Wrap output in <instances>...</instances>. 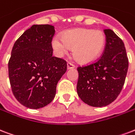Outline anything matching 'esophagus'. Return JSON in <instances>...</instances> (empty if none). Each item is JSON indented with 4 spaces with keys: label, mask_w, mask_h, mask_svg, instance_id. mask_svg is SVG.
I'll return each mask as SVG.
<instances>
[{
    "label": "esophagus",
    "mask_w": 135,
    "mask_h": 135,
    "mask_svg": "<svg viewBox=\"0 0 135 135\" xmlns=\"http://www.w3.org/2000/svg\"><path fill=\"white\" fill-rule=\"evenodd\" d=\"M75 68V66L72 64L68 62L67 63V69H74Z\"/></svg>",
    "instance_id": "1"
}]
</instances>
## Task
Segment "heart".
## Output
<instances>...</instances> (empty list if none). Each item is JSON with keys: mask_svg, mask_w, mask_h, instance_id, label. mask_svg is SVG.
Masks as SVG:
<instances>
[{"mask_svg": "<svg viewBox=\"0 0 135 135\" xmlns=\"http://www.w3.org/2000/svg\"><path fill=\"white\" fill-rule=\"evenodd\" d=\"M105 38L100 30L76 28L64 32L61 38L55 36L51 45L56 54L64 56L72 48V54L81 64H90L99 56L103 49Z\"/></svg>", "mask_w": 135, "mask_h": 135, "instance_id": "heart-1", "label": "heart"}]
</instances>
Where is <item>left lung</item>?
<instances>
[{"label": "left lung", "mask_w": 135, "mask_h": 135, "mask_svg": "<svg viewBox=\"0 0 135 135\" xmlns=\"http://www.w3.org/2000/svg\"><path fill=\"white\" fill-rule=\"evenodd\" d=\"M106 44L100 58L90 65L78 67L77 93L93 107H104L117 98L125 84L128 59L122 40L113 30H104Z\"/></svg>", "instance_id": "left-lung-1"}]
</instances>
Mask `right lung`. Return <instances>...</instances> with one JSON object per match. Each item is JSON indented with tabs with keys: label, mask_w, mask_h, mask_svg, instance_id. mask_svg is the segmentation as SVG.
<instances>
[{
	"label": "right lung",
	"mask_w": 135,
	"mask_h": 135,
	"mask_svg": "<svg viewBox=\"0 0 135 135\" xmlns=\"http://www.w3.org/2000/svg\"><path fill=\"white\" fill-rule=\"evenodd\" d=\"M54 33L52 25H34L13 45L8 62L10 86L15 98L28 108L49 104L66 71V61L52 56Z\"/></svg>",
	"instance_id": "1"
}]
</instances>
